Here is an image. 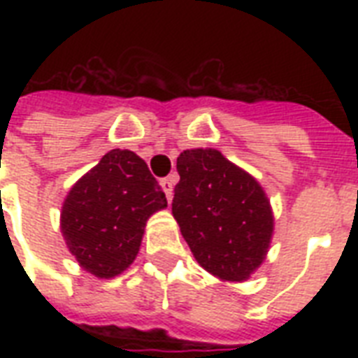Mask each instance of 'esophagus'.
I'll use <instances>...</instances> for the list:
<instances>
[{
  "label": "esophagus",
  "instance_id": "1",
  "mask_svg": "<svg viewBox=\"0 0 358 358\" xmlns=\"http://www.w3.org/2000/svg\"><path fill=\"white\" fill-rule=\"evenodd\" d=\"M162 187L165 191V195H167V201L173 199V187H174V180L173 176H169V178H163L162 180Z\"/></svg>",
  "mask_w": 358,
  "mask_h": 358
}]
</instances>
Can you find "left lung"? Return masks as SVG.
<instances>
[{
  "label": "left lung",
  "mask_w": 358,
  "mask_h": 358,
  "mask_svg": "<svg viewBox=\"0 0 358 358\" xmlns=\"http://www.w3.org/2000/svg\"><path fill=\"white\" fill-rule=\"evenodd\" d=\"M173 215L196 262L239 282L260 266L273 234L269 201L250 174L219 150H184L176 159Z\"/></svg>",
  "instance_id": "1"
}]
</instances>
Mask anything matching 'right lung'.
<instances>
[{
	"instance_id": "obj_1",
	"label": "right lung",
	"mask_w": 358,
	"mask_h": 358,
	"mask_svg": "<svg viewBox=\"0 0 358 358\" xmlns=\"http://www.w3.org/2000/svg\"><path fill=\"white\" fill-rule=\"evenodd\" d=\"M165 206L148 165L131 150L115 148L70 189L61 230L83 269L111 278L135 260L146 219Z\"/></svg>"
}]
</instances>
